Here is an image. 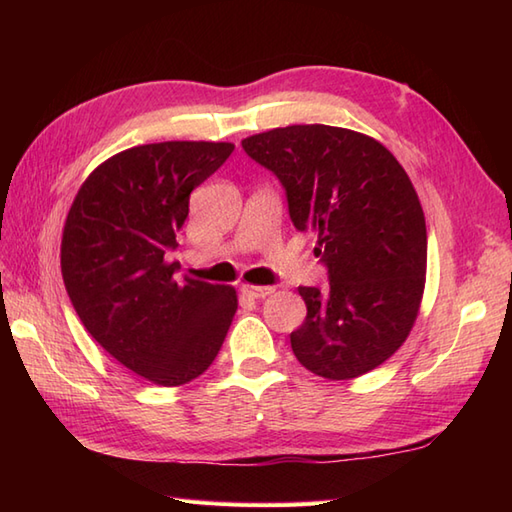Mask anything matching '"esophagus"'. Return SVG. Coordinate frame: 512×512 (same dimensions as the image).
<instances>
[{
  "label": "esophagus",
  "instance_id": "obj_1",
  "mask_svg": "<svg viewBox=\"0 0 512 512\" xmlns=\"http://www.w3.org/2000/svg\"><path fill=\"white\" fill-rule=\"evenodd\" d=\"M244 292L246 297H250V299H264V297H268L270 292H273L275 288H270V286H250V284H242V288H239Z\"/></svg>",
  "mask_w": 512,
  "mask_h": 512
}]
</instances>
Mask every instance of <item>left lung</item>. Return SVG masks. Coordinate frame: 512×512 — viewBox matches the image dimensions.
I'll return each instance as SVG.
<instances>
[{"label": "left lung", "mask_w": 512, "mask_h": 512, "mask_svg": "<svg viewBox=\"0 0 512 512\" xmlns=\"http://www.w3.org/2000/svg\"><path fill=\"white\" fill-rule=\"evenodd\" d=\"M273 171L297 231H317L325 288L299 286L306 321L290 334L312 374L347 380L385 363L418 317L427 226L416 189L389 151L365 134L290 125L242 140Z\"/></svg>", "instance_id": "1"}]
</instances>
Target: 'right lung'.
Listing matches in <instances>:
<instances>
[{
    "label": "right lung",
    "mask_w": 512,
    "mask_h": 512,
    "mask_svg": "<svg viewBox=\"0 0 512 512\" xmlns=\"http://www.w3.org/2000/svg\"><path fill=\"white\" fill-rule=\"evenodd\" d=\"M233 149L191 140L125 149L90 173L65 220L61 273L85 330L162 387L209 369L237 310L233 288L176 281V264L165 259L178 246L191 191Z\"/></svg>",
    "instance_id": "1"
}]
</instances>
